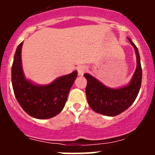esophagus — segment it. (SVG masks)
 <instances>
[{
  "mask_svg": "<svg viewBox=\"0 0 155 155\" xmlns=\"http://www.w3.org/2000/svg\"><path fill=\"white\" fill-rule=\"evenodd\" d=\"M87 70V67L86 65H79V67L77 68V71H78V73H79V75H83V73H85V72H86Z\"/></svg>",
  "mask_w": 155,
  "mask_h": 155,
  "instance_id": "1",
  "label": "esophagus"
}]
</instances>
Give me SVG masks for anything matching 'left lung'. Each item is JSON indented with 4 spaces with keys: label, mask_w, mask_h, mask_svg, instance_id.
I'll use <instances>...</instances> for the list:
<instances>
[{
    "label": "left lung",
    "mask_w": 155,
    "mask_h": 155,
    "mask_svg": "<svg viewBox=\"0 0 155 155\" xmlns=\"http://www.w3.org/2000/svg\"><path fill=\"white\" fill-rule=\"evenodd\" d=\"M137 54V66L129 85L121 88H110L88 73L84 76L87 79L85 88L87 103L94 112L107 116H115L132 105L135 101L142 83V67L140 57L136 45L128 38Z\"/></svg>",
    "instance_id": "obj_1"
}]
</instances>
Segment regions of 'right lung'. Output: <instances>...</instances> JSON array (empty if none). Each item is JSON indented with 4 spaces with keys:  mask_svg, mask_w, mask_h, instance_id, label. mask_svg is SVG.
<instances>
[{
    "mask_svg": "<svg viewBox=\"0 0 155 155\" xmlns=\"http://www.w3.org/2000/svg\"><path fill=\"white\" fill-rule=\"evenodd\" d=\"M23 42L15 51L12 65V85L14 94L25 112L38 119H47L60 113L68 100L70 87L77 77V71L58 78L46 85H37L25 77L21 67Z\"/></svg>",
    "mask_w": 155,
    "mask_h": 155,
    "instance_id": "right-lung-1",
    "label": "right lung"
}]
</instances>
